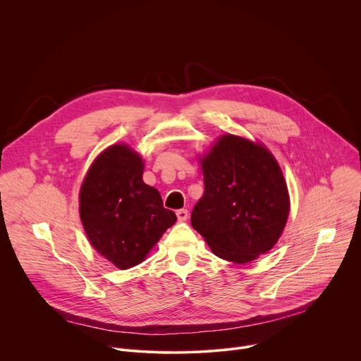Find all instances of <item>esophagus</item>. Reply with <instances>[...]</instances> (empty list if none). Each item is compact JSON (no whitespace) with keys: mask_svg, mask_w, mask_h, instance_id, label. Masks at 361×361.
<instances>
[{"mask_svg":"<svg viewBox=\"0 0 361 361\" xmlns=\"http://www.w3.org/2000/svg\"><path fill=\"white\" fill-rule=\"evenodd\" d=\"M177 219H178V221H185L188 219V212L184 210V209L178 210L177 212Z\"/></svg>","mask_w":361,"mask_h":361,"instance_id":"obj_1","label":"esophagus"}]
</instances>
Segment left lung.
Instances as JSON below:
<instances>
[{"instance_id": "left-lung-1", "label": "left lung", "mask_w": 361, "mask_h": 361, "mask_svg": "<svg viewBox=\"0 0 361 361\" xmlns=\"http://www.w3.org/2000/svg\"><path fill=\"white\" fill-rule=\"evenodd\" d=\"M204 195L191 226L220 259L245 264L270 251L290 214L281 167L260 141L223 134L200 154Z\"/></svg>"}]
</instances>
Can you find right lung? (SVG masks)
<instances>
[{"label":"right lung","instance_id":"add662e5","mask_svg":"<svg viewBox=\"0 0 361 361\" xmlns=\"http://www.w3.org/2000/svg\"><path fill=\"white\" fill-rule=\"evenodd\" d=\"M144 160L128 144L101 151L80 187V219L90 244L120 270L142 263L177 217L142 181Z\"/></svg>","mask_w":361,"mask_h":361}]
</instances>
